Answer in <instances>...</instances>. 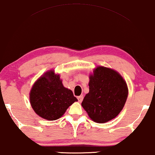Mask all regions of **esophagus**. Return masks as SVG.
<instances>
[{
    "instance_id": "1",
    "label": "esophagus",
    "mask_w": 155,
    "mask_h": 155,
    "mask_svg": "<svg viewBox=\"0 0 155 155\" xmlns=\"http://www.w3.org/2000/svg\"><path fill=\"white\" fill-rule=\"evenodd\" d=\"M83 98H84V97L83 96H79V97H77V99H78V101H79V102H81L82 101V100H83Z\"/></svg>"
}]
</instances>
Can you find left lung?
I'll use <instances>...</instances> for the list:
<instances>
[{
	"label": "left lung",
	"mask_w": 155,
	"mask_h": 155,
	"mask_svg": "<svg viewBox=\"0 0 155 155\" xmlns=\"http://www.w3.org/2000/svg\"><path fill=\"white\" fill-rule=\"evenodd\" d=\"M89 92L81 106L95 122L115 118L124 107L128 89L123 78L110 68L99 66L89 76Z\"/></svg>",
	"instance_id": "obj_1"
}]
</instances>
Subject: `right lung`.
<instances>
[{
  "label": "right lung",
  "instance_id": "add662e5",
  "mask_svg": "<svg viewBox=\"0 0 155 155\" xmlns=\"http://www.w3.org/2000/svg\"><path fill=\"white\" fill-rule=\"evenodd\" d=\"M77 99L73 92L65 88L59 75L47 72L33 86L30 93L32 108L38 116L47 120H56L65 113Z\"/></svg>",
  "mask_w": 155,
  "mask_h": 155
}]
</instances>
